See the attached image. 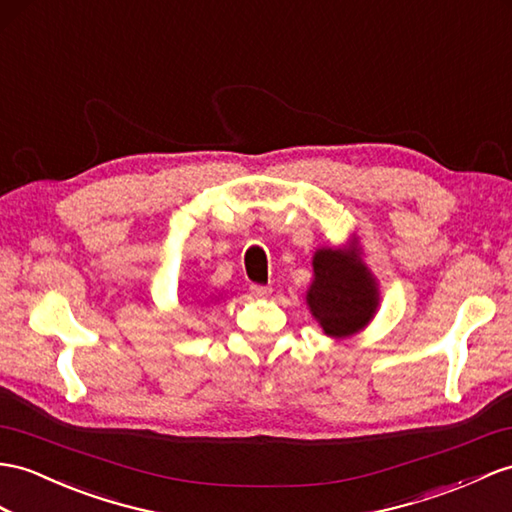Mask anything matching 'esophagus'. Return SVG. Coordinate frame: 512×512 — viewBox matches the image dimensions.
Returning <instances> with one entry per match:
<instances>
[{
	"label": "esophagus",
	"instance_id": "obj_1",
	"mask_svg": "<svg viewBox=\"0 0 512 512\" xmlns=\"http://www.w3.org/2000/svg\"><path fill=\"white\" fill-rule=\"evenodd\" d=\"M249 291H252V295L258 297V299H265V297L271 295L269 286H263V284H252V289H249Z\"/></svg>",
	"mask_w": 512,
	"mask_h": 512
}]
</instances>
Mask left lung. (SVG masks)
<instances>
[{
    "mask_svg": "<svg viewBox=\"0 0 512 512\" xmlns=\"http://www.w3.org/2000/svg\"><path fill=\"white\" fill-rule=\"evenodd\" d=\"M306 306L323 334L334 341L365 330L380 306L378 280L363 260L354 234L343 247H319L313 256V282Z\"/></svg>",
    "mask_w": 512,
    "mask_h": 512,
    "instance_id": "8db88e82",
    "label": "left lung"
}]
</instances>
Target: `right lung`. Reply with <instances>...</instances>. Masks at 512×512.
<instances>
[{
    "instance_id": "add662e5",
    "label": "right lung",
    "mask_w": 512,
    "mask_h": 512,
    "mask_svg": "<svg viewBox=\"0 0 512 512\" xmlns=\"http://www.w3.org/2000/svg\"><path fill=\"white\" fill-rule=\"evenodd\" d=\"M219 297H221V295H219ZM219 297H213V299H215V302H217V299H219ZM213 299H210V302H213Z\"/></svg>"
}]
</instances>
